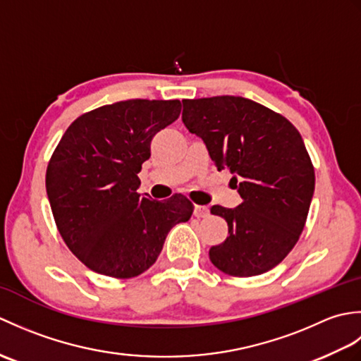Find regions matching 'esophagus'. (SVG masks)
<instances>
[{"label": "esophagus", "instance_id": "obj_1", "mask_svg": "<svg viewBox=\"0 0 361 361\" xmlns=\"http://www.w3.org/2000/svg\"><path fill=\"white\" fill-rule=\"evenodd\" d=\"M194 216H195L197 219H206V217H209V208H208V206L197 204L195 209H194Z\"/></svg>", "mask_w": 361, "mask_h": 361}]
</instances>
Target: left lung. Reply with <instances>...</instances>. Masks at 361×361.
<instances>
[{
    "instance_id": "1",
    "label": "left lung",
    "mask_w": 361,
    "mask_h": 361,
    "mask_svg": "<svg viewBox=\"0 0 361 361\" xmlns=\"http://www.w3.org/2000/svg\"><path fill=\"white\" fill-rule=\"evenodd\" d=\"M183 122L200 136L219 171L228 169L242 203L212 206L228 237L209 259L235 278L281 264L301 235L315 190V169L301 135L282 114L240 96L183 101Z\"/></svg>"
}]
</instances>
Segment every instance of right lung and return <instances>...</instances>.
<instances>
[{
	"instance_id": "obj_1",
	"label": "right lung",
	"mask_w": 361,
	"mask_h": 361,
	"mask_svg": "<svg viewBox=\"0 0 361 361\" xmlns=\"http://www.w3.org/2000/svg\"><path fill=\"white\" fill-rule=\"evenodd\" d=\"M180 101L130 99L83 113L66 128L46 169V192L66 247L99 274L128 279L155 264L167 233L194 204L175 194H137V173L159 130L178 119Z\"/></svg>"
}]
</instances>
